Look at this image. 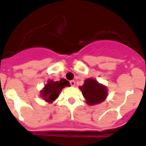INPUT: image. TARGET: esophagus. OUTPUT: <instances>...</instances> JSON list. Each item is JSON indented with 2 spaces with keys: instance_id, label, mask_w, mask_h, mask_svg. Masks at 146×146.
<instances>
[{
  "instance_id": "1",
  "label": "esophagus",
  "mask_w": 146,
  "mask_h": 146,
  "mask_svg": "<svg viewBox=\"0 0 146 146\" xmlns=\"http://www.w3.org/2000/svg\"><path fill=\"white\" fill-rule=\"evenodd\" d=\"M70 85H72V86H75L76 85V82L74 80H71V81H70Z\"/></svg>"
}]
</instances>
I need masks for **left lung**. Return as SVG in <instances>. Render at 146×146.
<instances>
[{"label": "left lung", "mask_w": 146, "mask_h": 146, "mask_svg": "<svg viewBox=\"0 0 146 146\" xmlns=\"http://www.w3.org/2000/svg\"><path fill=\"white\" fill-rule=\"evenodd\" d=\"M80 89L87 104L89 105L100 104L106 99L107 96L106 87L98 83V82L94 79H86L85 84L80 87Z\"/></svg>", "instance_id": "obj_1"}]
</instances>
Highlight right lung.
I'll use <instances>...</instances> for the list:
<instances>
[{
	"instance_id": "1",
	"label": "right lung",
	"mask_w": 146,
	"mask_h": 146,
	"mask_svg": "<svg viewBox=\"0 0 146 146\" xmlns=\"http://www.w3.org/2000/svg\"><path fill=\"white\" fill-rule=\"evenodd\" d=\"M70 86V82L65 79H60V81H48L41 92V96L46 101L52 103L59 95L63 88Z\"/></svg>"
}]
</instances>
